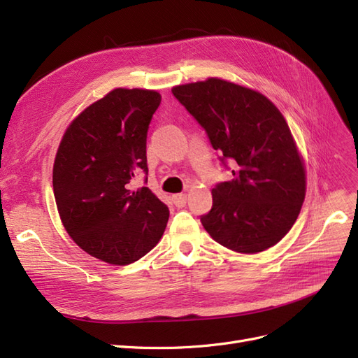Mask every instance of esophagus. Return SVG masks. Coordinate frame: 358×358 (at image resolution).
<instances>
[{
    "mask_svg": "<svg viewBox=\"0 0 358 358\" xmlns=\"http://www.w3.org/2000/svg\"><path fill=\"white\" fill-rule=\"evenodd\" d=\"M172 202H174V205H176V206L182 208L184 205H186V202H187V194H186V193H178V194H174V196H172Z\"/></svg>",
    "mask_w": 358,
    "mask_h": 358,
    "instance_id": "34e87169",
    "label": "esophagus"
}]
</instances>
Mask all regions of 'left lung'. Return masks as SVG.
<instances>
[{
	"instance_id": "1",
	"label": "left lung",
	"mask_w": 358,
	"mask_h": 358,
	"mask_svg": "<svg viewBox=\"0 0 358 358\" xmlns=\"http://www.w3.org/2000/svg\"><path fill=\"white\" fill-rule=\"evenodd\" d=\"M206 131L233 180L213 189L201 217L215 242L241 254L262 252L292 229L306 197V168L283 115L261 92L209 78L172 88Z\"/></svg>"
}]
</instances>
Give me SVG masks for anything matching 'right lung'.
Masks as SVG:
<instances>
[{
    "instance_id": "1",
    "label": "right lung",
    "mask_w": 358,
    "mask_h": 358,
    "mask_svg": "<svg viewBox=\"0 0 358 358\" xmlns=\"http://www.w3.org/2000/svg\"><path fill=\"white\" fill-rule=\"evenodd\" d=\"M159 104L156 91L115 88L73 119L56 155L52 189L66 231L113 266L144 257L168 222V206L149 187L129 186L149 171L145 141Z\"/></svg>"
}]
</instances>
